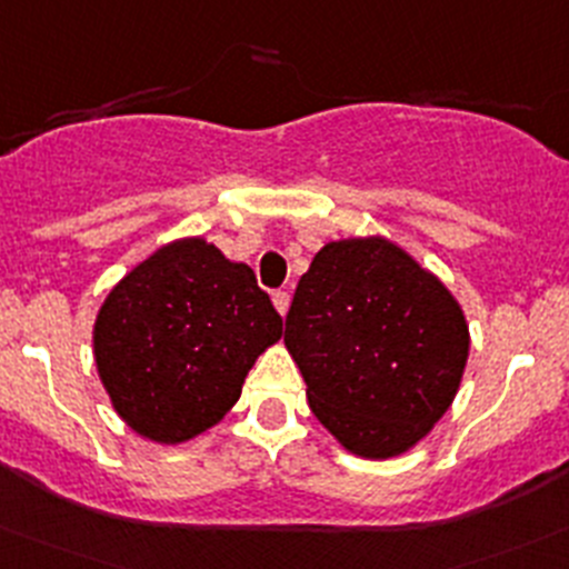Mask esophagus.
I'll list each match as a JSON object with an SVG mask.
<instances>
[{
  "label": "esophagus",
  "mask_w": 569,
  "mask_h": 569,
  "mask_svg": "<svg viewBox=\"0 0 569 569\" xmlns=\"http://www.w3.org/2000/svg\"><path fill=\"white\" fill-rule=\"evenodd\" d=\"M273 305H276V310H279V316H284V312H288V307H290V293H288V290H276V293H273Z\"/></svg>",
  "instance_id": "1"
}]
</instances>
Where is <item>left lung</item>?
<instances>
[{
    "label": "left lung",
    "instance_id": "obj_1",
    "mask_svg": "<svg viewBox=\"0 0 569 569\" xmlns=\"http://www.w3.org/2000/svg\"><path fill=\"white\" fill-rule=\"evenodd\" d=\"M284 346L318 421L355 456L391 458L447 413L469 329L436 276L369 237L316 253L296 288Z\"/></svg>",
    "mask_w": 569,
    "mask_h": 569
}]
</instances>
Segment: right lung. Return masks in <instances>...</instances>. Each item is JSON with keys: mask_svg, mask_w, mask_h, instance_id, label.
Returning <instances> with one entry per match:
<instances>
[{"mask_svg": "<svg viewBox=\"0 0 569 569\" xmlns=\"http://www.w3.org/2000/svg\"><path fill=\"white\" fill-rule=\"evenodd\" d=\"M279 338L281 316L248 264L178 240L108 293L94 357L117 413L139 436L178 443L223 419Z\"/></svg>", "mask_w": 569, "mask_h": 569, "instance_id": "add662e5", "label": "right lung"}]
</instances>
